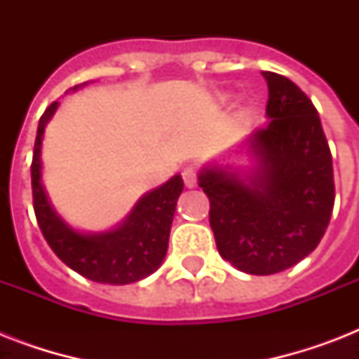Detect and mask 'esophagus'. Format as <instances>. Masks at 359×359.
<instances>
[{
    "label": "esophagus",
    "mask_w": 359,
    "mask_h": 359,
    "mask_svg": "<svg viewBox=\"0 0 359 359\" xmlns=\"http://www.w3.org/2000/svg\"><path fill=\"white\" fill-rule=\"evenodd\" d=\"M182 180H184L186 188H194L197 184V171L194 168L182 169Z\"/></svg>",
    "instance_id": "1"
}]
</instances>
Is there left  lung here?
Returning a JSON list of instances; mask_svg holds the SVG:
<instances>
[{"mask_svg":"<svg viewBox=\"0 0 359 359\" xmlns=\"http://www.w3.org/2000/svg\"><path fill=\"white\" fill-rule=\"evenodd\" d=\"M268 83L266 128L245 145L255 168H203L219 255L240 272L270 276L294 266L318 245L334 210L332 152L320 117L300 87L276 72Z\"/></svg>","mask_w":359,"mask_h":359,"instance_id":"8db88e82","label":"left lung"}]
</instances>
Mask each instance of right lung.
<instances>
[{
    "label": "right lung",
    "instance_id": "1",
    "mask_svg": "<svg viewBox=\"0 0 359 359\" xmlns=\"http://www.w3.org/2000/svg\"><path fill=\"white\" fill-rule=\"evenodd\" d=\"M57 106V102L50 104L39 121L31 162L33 208L39 227L53 253L83 278L109 285L135 283L158 270L168 253L169 231L184 182L180 175H175L165 184L149 191L114 231L97 235L74 231L52 208L41 179L42 135Z\"/></svg>",
    "mask_w": 359,
    "mask_h": 359
}]
</instances>
